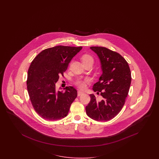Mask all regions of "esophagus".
Instances as JSON below:
<instances>
[{
    "label": "esophagus",
    "mask_w": 159,
    "mask_h": 159,
    "mask_svg": "<svg viewBox=\"0 0 159 159\" xmlns=\"http://www.w3.org/2000/svg\"><path fill=\"white\" fill-rule=\"evenodd\" d=\"M83 94H84V93L81 92V91H78V92H77V96H80L83 95Z\"/></svg>",
    "instance_id": "34e87169"
}]
</instances>
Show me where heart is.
<instances>
[{
	"label": "heart",
	"mask_w": 159,
	"mask_h": 159,
	"mask_svg": "<svg viewBox=\"0 0 159 159\" xmlns=\"http://www.w3.org/2000/svg\"><path fill=\"white\" fill-rule=\"evenodd\" d=\"M81 60L84 65L88 63H93V61H94L93 58L91 55H90L89 54L83 55L81 57ZM86 80H83L81 79H78L76 82V84L79 87H80L81 89H84L86 87Z\"/></svg>",
	"instance_id": "b5f03b06"
}]
</instances>
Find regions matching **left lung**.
Listing matches in <instances>:
<instances>
[{"mask_svg": "<svg viewBox=\"0 0 159 159\" xmlns=\"http://www.w3.org/2000/svg\"><path fill=\"white\" fill-rule=\"evenodd\" d=\"M100 60L102 74L93 90L100 93L101 100L90 94V101L86 107L87 115L97 121L111 120L122 110L131 83L129 65L120 53L102 47H92Z\"/></svg>", "mask_w": 159, "mask_h": 159, "instance_id": "1", "label": "left lung"}]
</instances>
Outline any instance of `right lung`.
Returning <instances> with one entry per match:
<instances>
[{"mask_svg":"<svg viewBox=\"0 0 159 159\" xmlns=\"http://www.w3.org/2000/svg\"><path fill=\"white\" fill-rule=\"evenodd\" d=\"M82 49L59 45L41 51L31 63L27 87L35 111L44 120H56L66 116L77 97V90L66 87L65 91L56 90L55 83L63 76L72 59Z\"/></svg>","mask_w":159,"mask_h":159,"instance_id":"1","label":"right lung"}]
</instances>
